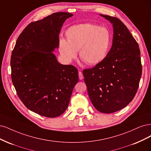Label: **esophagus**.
<instances>
[{
  "mask_svg": "<svg viewBox=\"0 0 151 151\" xmlns=\"http://www.w3.org/2000/svg\"><path fill=\"white\" fill-rule=\"evenodd\" d=\"M78 75H79V79L80 80H81L83 78V73L81 71L78 72Z\"/></svg>",
  "mask_w": 151,
  "mask_h": 151,
  "instance_id": "34e87169",
  "label": "esophagus"
}]
</instances>
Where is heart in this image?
Here are the masks:
<instances>
[{
    "instance_id": "heart-1",
    "label": "heart",
    "mask_w": 151,
    "mask_h": 151,
    "mask_svg": "<svg viewBox=\"0 0 151 151\" xmlns=\"http://www.w3.org/2000/svg\"><path fill=\"white\" fill-rule=\"evenodd\" d=\"M66 35L68 41L60 40L59 51L67 62L76 58L78 50L80 58L88 65L98 64L108 54L111 36L106 27L91 24H78L70 27Z\"/></svg>"
}]
</instances>
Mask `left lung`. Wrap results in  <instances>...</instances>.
<instances>
[{"instance_id":"left-lung-1","label":"left lung","mask_w":151,"mask_h":151,"mask_svg":"<svg viewBox=\"0 0 151 151\" xmlns=\"http://www.w3.org/2000/svg\"><path fill=\"white\" fill-rule=\"evenodd\" d=\"M112 24V45L105 59L83 71L94 107L110 114L125 107L134 99L142 75L138 43L116 17L100 14Z\"/></svg>"}]
</instances>
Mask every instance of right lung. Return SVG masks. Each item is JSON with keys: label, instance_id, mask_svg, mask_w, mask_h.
<instances>
[{"label": "right lung", "instance_id": "right-lung-1", "mask_svg": "<svg viewBox=\"0 0 151 151\" xmlns=\"http://www.w3.org/2000/svg\"><path fill=\"white\" fill-rule=\"evenodd\" d=\"M71 16L56 12L30 23L12 52L11 78L18 96L29 110L47 117L65 112L79 80L76 68L61 64L52 52L59 48L63 23Z\"/></svg>", "mask_w": 151, "mask_h": 151}]
</instances>
